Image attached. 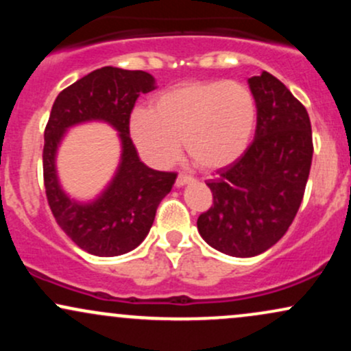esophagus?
Returning a JSON list of instances; mask_svg holds the SVG:
<instances>
[{
  "mask_svg": "<svg viewBox=\"0 0 351 351\" xmlns=\"http://www.w3.org/2000/svg\"><path fill=\"white\" fill-rule=\"evenodd\" d=\"M193 178L189 175H186V173H180L178 176H176V186H184V184L191 183Z\"/></svg>",
  "mask_w": 351,
  "mask_h": 351,
  "instance_id": "obj_1",
  "label": "esophagus"
}]
</instances>
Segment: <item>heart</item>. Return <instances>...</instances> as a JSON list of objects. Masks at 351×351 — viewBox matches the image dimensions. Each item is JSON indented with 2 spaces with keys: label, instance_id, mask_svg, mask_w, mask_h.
<instances>
[{
  "label": "heart",
  "instance_id": "obj_1",
  "mask_svg": "<svg viewBox=\"0 0 351 351\" xmlns=\"http://www.w3.org/2000/svg\"><path fill=\"white\" fill-rule=\"evenodd\" d=\"M256 119V100L244 84L193 80L156 95L150 110H135L130 134L148 162L173 163L184 142L193 162L215 170L243 155Z\"/></svg>",
  "mask_w": 351,
  "mask_h": 351
}]
</instances>
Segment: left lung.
<instances>
[{"mask_svg":"<svg viewBox=\"0 0 351 351\" xmlns=\"http://www.w3.org/2000/svg\"><path fill=\"white\" fill-rule=\"evenodd\" d=\"M249 87L257 107L256 135L236 162L206 181L213 206L196 223L211 247L234 257L267 251L287 232L313 155L312 125L300 100L265 71L249 79Z\"/></svg>","mask_w":351,"mask_h":351,"instance_id":"obj_1","label":"left lung"}]
</instances>
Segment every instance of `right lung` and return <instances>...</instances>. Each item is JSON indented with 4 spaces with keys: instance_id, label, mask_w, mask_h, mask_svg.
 <instances>
[{
    "instance_id": "right-lung-1",
    "label": "right lung",
    "mask_w": 351,
    "mask_h": 351,
    "mask_svg": "<svg viewBox=\"0 0 351 351\" xmlns=\"http://www.w3.org/2000/svg\"><path fill=\"white\" fill-rule=\"evenodd\" d=\"M155 88L143 71L102 67L66 87L52 106L43 148L46 198L60 229L88 254L120 256L135 249L150 231L156 209L175 183V171H156L140 162L130 138V115L140 94ZM104 119L121 132L123 163L106 193L90 205L66 198L55 176L53 156L66 128Z\"/></svg>"
}]
</instances>
